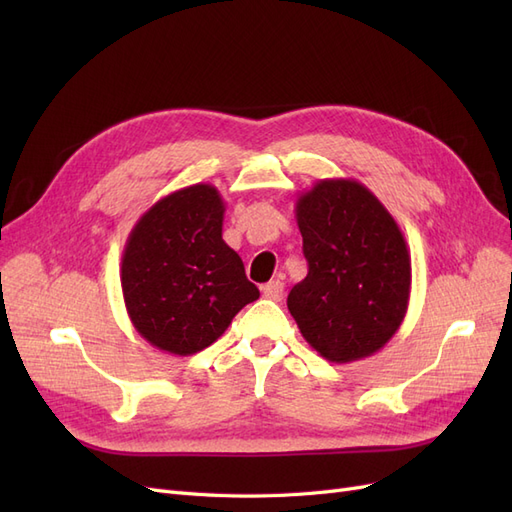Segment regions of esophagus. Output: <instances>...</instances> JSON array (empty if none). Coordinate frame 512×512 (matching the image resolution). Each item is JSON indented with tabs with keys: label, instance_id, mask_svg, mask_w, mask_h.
Masks as SVG:
<instances>
[{
	"label": "esophagus",
	"instance_id": "esophagus-1",
	"mask_svg": "<svg viewBox=\"0 0 512 512\" xmlns=\"http://www.w3.org/2000/svg\"><path fill=\"white\" fill-rule=\"evenodd\" d=\"M262 292H265L267 299L280 301L284 297V282L282 280H271L269 284L262 286Z\"/></svg>",
	"mask_w": 512,
	"mask_h": 512
}]
</instances>
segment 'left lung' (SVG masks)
<instances>
[{
  "label": "left lung",
  "instance_id": "8db88e82",
  "mask_svg": "<svg viewBox=\"0 0 512 512\" xmlns=\"http://www.w3.org/2000/svg\"><path fill=\"white\" fill-rule=\"evenodd\" d=\"M294 213L309 271L288 294L290 314L327 361H361L406 318L412 265L404 232L356 179H318Z\"/></svg>",
  "mask_w": 512,
  "mask_h": 512
}]
</instances>
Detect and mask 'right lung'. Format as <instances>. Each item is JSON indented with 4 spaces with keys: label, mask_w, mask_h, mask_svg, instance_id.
Segmentation results:
<instances>
[{
    "label": "right lung",
    "mask_w": 512,
    "mask_h": 512,
    "mask_svg": "<svg viewBox=\"0 0 512 512\" xmlns=\"http://www.w3.org/2000/svg\"><path fill=\"white\" fill-rule=\"evenodd\" d=\"M226 203L211 183L160 198L134 224L121 256V290L138 335L168 354L211 346L260 297L222 239Z\"/></svg>",
    "instance_id": "right-lung-1"
}]
</instances>
